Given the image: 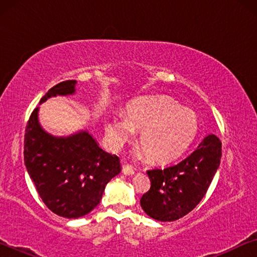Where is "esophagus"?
I'll use <instances>...</instances> for the list:
<instances>
[{
	"label": "esophagus",
	"mask_w": 257,
	"mask_h": 257,
	"mask_svg": "<svg viewBox=\"0 0 257 257\" xmlns=\"http://www.w3.org/2000/svg\"><path fill=\"white\" fill-rule=\"evenodd\" d=\"M122 173L125 176H133L135 173V170L132 165L124 164V165H122Z\"/></svg>",
	"instance_id": "obj_1"
}]
</instances>
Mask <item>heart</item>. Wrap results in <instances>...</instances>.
Returning <instances> with one entry per match:
<instances>
[{
  "instance_id": "b5f03b06",
  "label": "heart",
  "mask_w": 257,
  "mask_h": 257,
  "mask_svg": "<svg viewBox=\"0 0 257 257\" xmlns=\"http://www.w3.org/2000/svg\"><path fill=\"white\" fill-rule=\"evenodd\" d=\"M135 132H142L139 146L154 162H165L184 153L198 133L195 113L167 98L144 99L128 108L125 118L115 114L106 122L110 144L118 149Z\"/></svg>"
}]
</instances>
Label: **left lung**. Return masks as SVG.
<instances>
[{"label": "left lung", "mask_w": 257, "mask_h": 257, "mask_svg": "<svg viewBox=\"0 0 257 257\" xmlns=\"http://www.w3.org/2000/svg\"><path fill=\"white\" fill-rule=\"evenodd\" d=\"M221 159V142L208 135L185 160L165 169L147 171L151 188L141 198L142 208L154 220L170 222L188 214L202 201Z\"/></svg>", "instance_id": "8db88e82"}]
</instances>
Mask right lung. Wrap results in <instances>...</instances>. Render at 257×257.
I'll list each match as a JSON object with an SVG mask.
<instances>
[{
	"label": "right lung",
	"instance_id": "1",
	"mask_svg": "<svg viewBox=\"0 0 257 257\" xmlns=\"http://www.w3.org/2000/svg\"><path fill=\"white\" fill-rule=\"evenodd\" d=\"M76 80L62 81L41 98L67 96L76 92ZM36 107L26 125L25 165L42 201L67 219L93 211L101 202L105 186L121 171L120 160L103 151L92 135L80 130L68 137L45 132Z\"/></svg>",
	"mask_w": 257,
	"mask_h": 257
}]
</instances>
